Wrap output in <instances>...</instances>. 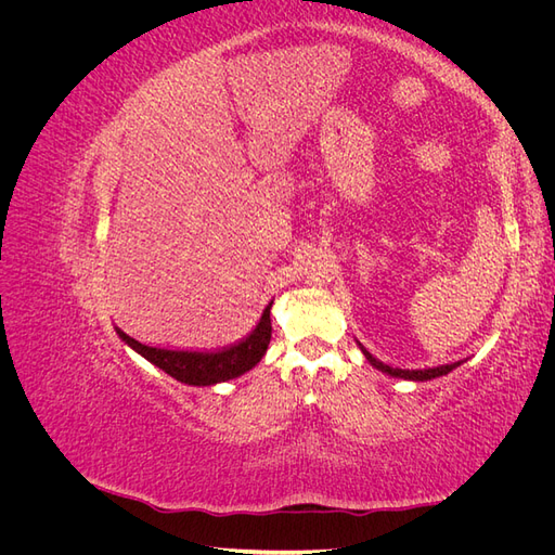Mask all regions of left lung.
Masks as SVG:
<instances>
[{
    "mask_svg": "<svg viewBox=\"0 0 555 555\" xmlns=\"http://www.w3.org/2000/svg\"><path fill=\"white\" fill-rule=\"evenodd\" d=\"M363 349V347H361ZM363 354H365V359L371 361L377 371H382V373H386V375H391V377H402V379H414V382H426V379H433V377H440V375H447V373H451L453 367H456L459 363H451V365H440V367H428V371H400V367H391V365H384L382 361H377V359H373L371 354H367V351L363 349Z\"/></svg>",
    "mask_w": 555,
    "mask_h": 555,
    "instance_id": "1",
    "label": "left lung"
}]
</instances>
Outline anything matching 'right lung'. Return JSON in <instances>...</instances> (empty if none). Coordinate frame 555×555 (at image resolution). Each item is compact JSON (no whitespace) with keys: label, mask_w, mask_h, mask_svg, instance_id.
Instances as JSON below:
<instances>
[{"label":"right lung","mask_w":555,"mask_h":555,"mask_svg":"<svg viewBox=\"0 0 555 555\" xmlns=\"http://www.w3.org/2000/svg\"><path fill=\"white\" fill-rule=\"evenodd\" d=\"M120 338L145 357L150 363H155L166 375H171L178 382L194 384V386H210L217 382H227L247 373L255 367L266 354L268 343H271V306H268L249 335L236 345L222 347L217 351H194V349H164L145 345L137 338H131L122 328H115Z\"/></svg>","instance_id":"obj_1"}]
</instances>
